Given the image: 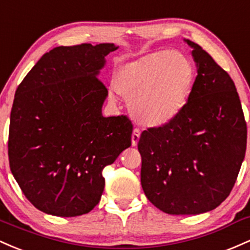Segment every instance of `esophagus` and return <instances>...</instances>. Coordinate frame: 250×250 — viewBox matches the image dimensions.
I'll return each mask as SVG.
<instances>
[{"label": "esophagus", "instance_id": "obj_1", "mask_svg": "<svg viewBox=\"0 0 250 250\" xmlns=\"http://www.w3.org/2000/svg\"><path fill=\"white\" fill-rule=\"evenodd\" d=\"M140 138V131L138 128H134L132 131V136H131V143H132V146H137Z\"/></svg>", "mask_w": 250, "mask_h": 250}]
</instances>
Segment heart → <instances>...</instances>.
Returning <instances> with one entry per match:
<instances>
[{
	"label": "heart",
	"mask_w": 250,
	"mask_h": 250,
	"mask_svg": "<svg viewBox=\"0 0 250 250\" xmlns=\"http://www.w3.org/2000/svg\"><path fill=\"white\" fill-rule=\"evenodd\" d=\"M112 83L128 100L131 113L140 124L162 127L186 107L195 83V66L179 50H157L120 64Z\"/></svg>",
	"instance_id": "heart-1"
}]
</instances>
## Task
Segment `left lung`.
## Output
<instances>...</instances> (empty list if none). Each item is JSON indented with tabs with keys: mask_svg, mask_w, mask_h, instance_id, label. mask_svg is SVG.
I'll return each mask as SVG.
<instances>
[{
	"mask_svg": "<svg viewBox=\"0 0 250 250\" xmlns=\"http://www.w3.org/2000/svg\"><path fill=\"white\" fill-rule=\"evenodd\" d=\"M186 107L167 125L142 133L140 182L147 200L170 215H198L230 193L247 147V124L234 81L201 46Z\"/></svg>",
	"mask_w": 250,
	"mask_h": 250,
	"instance_id": "8db88e82",
	"label": "left lung"
}]
</instances>
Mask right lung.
I'll use <instances>...</instances> for the list:
<instances>
[{"instance_id":"1","label":"right lung","mask_w":250,"mask_h":250,"mask_svg":"<svg viewBox=\"0 0 250 250\" xmlns=\"http://www.w3.org/2000/svg\"><path fill=\"white\" fill-rule=\"evenodd\" d=\"M114 43L55 47L15 92L8 156L27 200L46 214H87L102 198L103 169L131 146L127 117H104L98 78Z\"/></svg>"}]
</instances>
